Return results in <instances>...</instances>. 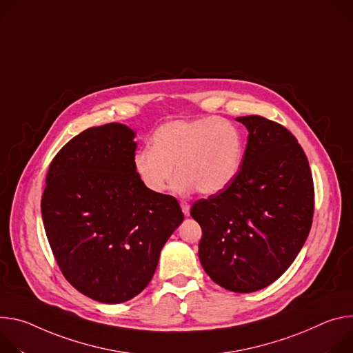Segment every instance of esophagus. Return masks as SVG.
Returning a JSON list of instances; mask_svg holds the SVG:
<instances>
[{"instance_id":"esophagus-1","label":"esophagus","mask_w":353,"mask_h":353,"mask_svg":"<svg viewBox=\"0 0 353 353\" xmlns=\"http://www.w3.org/2000/svg\"><path fill=\"white\" fill-rule=\"evenodd\" d=\"M181 208H182L183 214H185V216H189V212H190V206H189V203H188V202H185V201H182V202H181Z\"/></svg>"}]
</instances>
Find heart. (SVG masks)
Segmentation results:
<instances>
[{
    "instance_id": "obj_1",
    "label": "heart",
    "mask_w": 353,
    "mask_h": 353,
    "mask_svg": "<svg viewBox=\"0 0 353 353\" xmlns=\"http://www.w3.org/2000/svg\"><path fill=\"white\" fill-rule=\"evenodd\" d=\"M244 160V136L239 126L219 117L178 119L161 125L150 148L133 155V168L151 193H163L174 176L175 190L202 194L223 192L239 175Z\"/></svg>"
}]
</instances>
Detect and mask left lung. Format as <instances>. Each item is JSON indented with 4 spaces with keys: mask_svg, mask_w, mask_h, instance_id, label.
<instances>
[{
    "mask_svg": "<svg viewBox=\"0 0 353 353\" xmlns=\"http://www.w3.org/2000/svg\"><path fill=\"white\" fill-rule=\"evenodd\" d=\"M239 175L223 192L192 205L202 227L199 259L219 286L252 293L281 278L304 245L314 214V185L297 139L251 114Z\"/></svg>",
    "mask_w": 353,
    "mask_h": 353,
    "instance_id": "1",
    "label": "left lung"
}]
</instances>
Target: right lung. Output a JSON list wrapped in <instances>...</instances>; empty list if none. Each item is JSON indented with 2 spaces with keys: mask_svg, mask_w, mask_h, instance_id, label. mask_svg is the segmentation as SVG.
Here are the masks:
<instances>
[{
  "mask_svg": "<svg viewBox=\"0 0 353 353\" xmlns=\"http://www.w3.org/2000/svg\"><path fill=\"white\" fill-rule=\"evenodd\" d=\"M134 136L125 125L108 123L72 137L49 167L41 203L64 278L108 304L143 292L183 220L174 196L151 193L140 182Z\"/></svg>",
  "mask_w": 353,
  "mask_h": 353,
  "instance_id": "obj_1",
  "label": "right lung"
}]
</instances>
